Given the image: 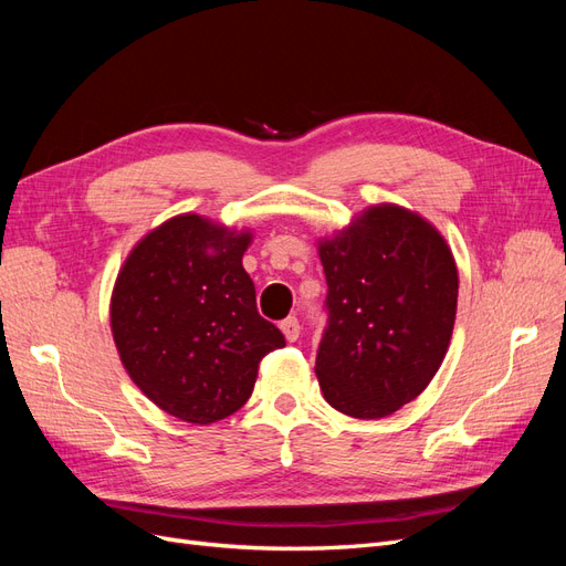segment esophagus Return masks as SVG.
Instances as JSON below:
<instances>
[{"mask_svg":"<svg viewBox=\"0 0 566 566\" xmlns=\"http://www.w3.org/2000/svg\"><path fill=\"white\" fill-rule=\"evenodd\" d=\"M281 331L287 342H295L300 337V321L295 316H287L285 321H281Z\"/></svg>","mask_w":566,"mask_h":566,"instance_id":"34e87169","label":"esophagus"}]
</instances>
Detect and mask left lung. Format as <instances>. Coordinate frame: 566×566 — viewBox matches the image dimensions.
Listing matches in <instances>:
<instances>
[{
  "label": "left lung",
  "instance_id": "8db88e82",
  "mask_svg": "<svg viewBox=\"0 0 566 566\" xmlns=\"http://www.w3.org/2000/svg\"><path fill=\"white\" fill-rule=\"evenodd\" d=\"M328 325L316 352L323 397L339 413L391 416L447 356L458 269L443 235L399 205H375L318 243Z\"/></svg>",
  "mask_w": 566,
  "mask_h": 566
}]
</instances>
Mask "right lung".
Returning a JSON list of instances; mask_svg holds the SVG:
<instances>
[{
	"label": "right lung",
	"instance_id": "1",
	"mask_svg": "<svg viewBox=\"0 0 566 566\" xmlns=\"http://www.w3.org/2000/svg\"><path fill=\"white\" fill-rule=\"evenodd\" d=\"M250 231L200 214L153 229L119 269L111 328L134 385L184 422L210 424L252 394L262 358L285 337L256 312L243 269Z\"/></svg>",
	"mask_w": 566,
	"mask_h": 566
}]
</instances>
